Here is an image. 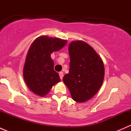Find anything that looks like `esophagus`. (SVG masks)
Instances as JSON below:
<instances>
[{"mask_svg": "<svg viewBox=\"0 0 131 131\" xmlns=\"http://www.w3.org/2000/svg\"><path fill=\"white\" fill-rule=\"evenodd\" d=\"M59 77H60L61 80H62V79H63V72H59Z\"/></svg>", "mask_w": 131, "mask_h": 131, "instance_id": "esophagus-1", "label": "esophagus"}]
</instances>
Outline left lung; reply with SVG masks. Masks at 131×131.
I'll return each instance as SVG.
<instances>
[{"mask_svg":"<svg viewBox=\"0 0 131 131\" xmlns=\"http://www.w3.org/2000/svg\"><path fill=\"white\" fill-rule=\"evenodd\" d=\"M69 73L63 82L74 101L85 102L92 98L101 87L105 67L101 58L93 48L82 40L72 41L68 47Z\"/></svg>","mask_w":131,"mask_h":131,"instance_id":"obj_1","label":"left lung"}]
</instances>
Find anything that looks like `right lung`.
Masks as SVG:
<instances>
[{"mask_svg": "<svg viewBox=\"0 0 131 131\" xmlns=\"http://www.w3.org/2000/svg\"><path fill=\"white\" fill-rule=\"evenodd\" d=\"M67 40L43 35L37 38L29 48L23 67V77L30 90L43 97L61 81L54 70L51 54L61 49Z\"/></svg>", "mask_w": 131, "mask_h": 131, "instance_id": "right-lung-1", "label": "right lung"}]
</instances>
